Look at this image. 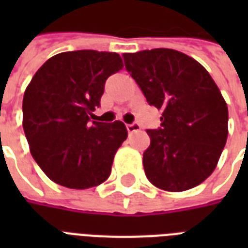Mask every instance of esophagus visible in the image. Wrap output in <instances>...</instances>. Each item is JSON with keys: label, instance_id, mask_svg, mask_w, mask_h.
<instances>
[{"label": "esophagus", "instance_id": "34e87169", "mask_svg": "<svg viewBox=\"0 0 248 248\" xmlns=\"http://www.w3.org/2000/svg\"><path fill=\"white\" fill-rule=\"evenodd\" d=\"M126 127H127V131L130 132V134H132V132H136V131H140V124H138V122L126 124Z\"/></svg>", "mask_w": 248, "mask_h": 248}]
</instances>
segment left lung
I'll return each mask as SVG.
<instances>
[{
  "label": "left lung",
  "mask_w": 248,
  "mask_h": 248,
  "mask_svg": "<svg viewBox=\"0 0 248 248\" xmlns=\"http://www.w3.org/2000/svg\"><path fill=\"white\" fill-rule=\"evenodd\" d=\"M124 60L148 104L162 110L161 126L147 130L148 180L169 192L200 185L227 143L228 107L219 87L197 60L176 50H143L124 54Z\"/></svg>",
  "instance_id": "8db88e82"
}]
</instances>
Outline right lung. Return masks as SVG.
Instances as JSON below:
<instances>
[{
    "label": "right lung",
    "mask_w": 248,
    "mask_h": 248,
    "mask_svg": "<svg viewBox=\"0 0 248 248\" xmlns=\"http://www.w3.org/2000/svg\"><path fill=\"white\" fill-rule=\"evenodd\" d=\"M122 68L117 52L78 50L52 56L33 76L23 97V128L33 158L56 184L89 189L110 175L127 130L121 121L91 120L105 81Z\"/></svg>",
    "instance_id": "obj_1"
}]
</instances>
